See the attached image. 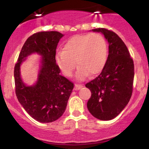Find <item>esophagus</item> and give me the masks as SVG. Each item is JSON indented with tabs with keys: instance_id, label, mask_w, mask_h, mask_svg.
I'll return each mask as SVG.
<instances>
[{
	"instance_id": "1",
	"label": "esophagus",
	"mask_w": 149,
	"mask_h": 149,
	"mask_svg": "<svg viewBox=\"0 0 149 149\" xmlns=\"http://www.w3.org/2000/svg\"><path fill=\"white\" fill-rule=\"evenodd\" d=\"M83 88V85L81 84H76L75 85V88H74V90H80V88Z\"/></svg>"
}]
</instances>
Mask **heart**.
Segmentation results:
<instances>
[{
	"label": "heart",
	"instance_id": "1",
	"mask_svg": "<svg viewBox=\"0 0 149 149\" xmlns=\"http://www.w3.org/2000/svg\"><path fill=\"white\" fill-rule=\"evenodd\" d=\"M108 57L106 39L98 33L76 35L66 41L64 50L57 52L55 60L63 74L71 77L77 65V78L83 80L90 74L101 73L105 66Z\"/></svg>",
	"mask_w": 149,
	"mask_h": 149
}]
</instances>
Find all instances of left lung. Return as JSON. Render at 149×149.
I'll return each instance as SVG.
<instances>
[{"mask_svg":"<svg viewBox=\"0 0 149 149\" xmlns=\"http://www.w3.org/2000/svg\"><path fill=\"white\" fill-rule=\"evenodd\" d=\"M101 32L109 42V56L104 69L97 78L85 84L91 91L87 107L94 117L102 120L116 118L132 97L134 66L127 46L115 32L104 28Z\"/></svg>","mask_w":149,"mask_h":149,"instance_id":"obj_1","label":"left lung"}]
</instances>
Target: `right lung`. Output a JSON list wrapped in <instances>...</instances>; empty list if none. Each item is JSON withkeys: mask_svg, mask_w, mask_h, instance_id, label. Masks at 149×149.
<instances>
[{"mask_svg": "<svg viewBox=\"0 0 149 149\" xmlns=\"http://www.w3.org/2000/svg\"><path fill=\"white\" fill-rule=\"evenodd\" d=\"M63 34L58 31H41L27 38L15 64V93L25 111L36 120L52 123L66 110L74 84L60 74L55 60L56 49ZM37 52L43 56L42 66L37 84L29 87L20 77V65L25 57Z\"/></svg>", "mask_w": 149, "mask_h": 149, "instance_id": "obj_1", "label": "right lung"}]
</instances>
